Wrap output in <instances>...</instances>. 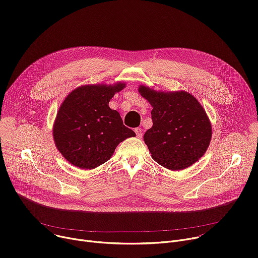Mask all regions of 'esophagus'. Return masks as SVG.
Instances as JSON below:
<instances>
[{
    "label": "esophagus",
    "instance_id": "esophagus-1",
    "mask_svg": "<svg viewBox=\"0 0 258 258\" xmlns=\"http://www.w3.org/2000/svg\"><path fill=\"white\" fill-rule=\"evenodd\" d=\"M135 133H136V135H137V137H138V138H142V136H143L142 128H140V127L135 128Z\"/></svg>",
    "mask_w": 258,
    "mask_h": 258
}]
</instances>
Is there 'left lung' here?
I'll return each instance as SVG.
<instances>
[{
  "label": "left lung",
  "mask_w": 258,
  "mask_h": 258,
  "mask_svg": "<svg viewBox=\"0 0 258 258\" xmlns=\"http://www.w3.org/2000/svg\"><path fill=\"white\" fill-rule=\"evenodd\" d=\"M139 92L153 107V125L144 135L153 159L179 170L201 158L210 143L211 125L196 98L186 92L160 93L146 87Z\"/></svg>",
  "instance_id": "8db88e82"
}]
</instances>
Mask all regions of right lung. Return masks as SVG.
<instances>
[{
    "instance_id": "obj_1",
    "label": "right lung",
    "mask_w": 258,
    "mask_h": 258,
    "mask_svg": "<svg viewBox=\"0 0 258 258\" xmlns=\"http://www.w3.org/2000/svg\"><path fill=\"white\" fill-rule=\"evenodd\" d=\"M124 84L84 86L72 91L62 103L53 130L58 150L71 164L83 169L95 168L112 156L116 146L135 137L123 125L116 110L108 106Z\"/></svg>"
}]
</instances>
